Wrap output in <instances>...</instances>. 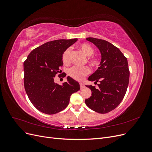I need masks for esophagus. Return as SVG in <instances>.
Returning a JSON list of instances; mask_svg holds the SVG:
<instances>
[{"instance_id":"obj_1","label":"esophagus","mask_w":152,"mask_h":152,"mask_svg":"<svg viewBox=\"0 0 152 152\" xmlns=\"http://www.w3.org/2000/svg\"><path fill=\"white\" fill-rule=\"evenodd\" d=\"M80 88H81V89H83L84 87H85V86H84V83H81V82L80 83Z\"/></svg>"}]
</instances>
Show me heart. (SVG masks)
<instances>
[{
    "label": "heart",
    "instance_id": "heart-1",
    "mask_svg": "<svg viewBox=\"0 0 152 152\" xmlns=\"http://www.w3.org/2000/svg\"><path fill=\"white\" fill-rule=\"evenodd\" d=\"M78 49L87 56V60H88L92 66L94 68L98 66L99 64V59L98 58L93 56L94 50L91 45L87 43H82L78 45ZM62 61L65 65H68V64L70 63V50L69 49H65L63 53ZM90 72L91 69L88 66H73L68 70V75L72 77V79L80 81L83 80L84 77L88 75Z\"/></svg>",
    "mask_w": 152,
    "mask_h": 152
}]
</instances>
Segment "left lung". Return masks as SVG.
I'll return each mask as SVG.
<instances>
[{"mask_svg":"<svg viewBox=\"0 0 152 152\" xmlns=\"http://www.w3.org/2000/svg\"><path fill=\"white\" fill-rule=\"evenodd\" d=\"M86 40L99 49L102 61L98 70L88 78L95 84L99 82L98 88L86 86L92 94L85 103L96 112L107 113L118 107L126 93L130 73L127 59L118 48L107 40L93 37Z\"/></svg>","mask_w":152,"mask_h":152,"instance_id":"1","label":"left lung"}]
</instances>
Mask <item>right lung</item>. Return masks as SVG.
<instances>
[{"mask_svg": "<svg viewBox=\"0 0 152 152\" xmlns=\"http://www.w3.org/2000/svg\"><path fill=\"white\" fill-rule=\"evenodd\" d=\"M77 40L48 42L32 50L24 61L25 89L31 103L40 112L53 115L62 111L68 106L71 94L80 90L79 84L70 77L61 86L54 82V77L61 71L63 53Z\"/></svg>", "mask_w": 152, "mask_h": 152, "instance_id": "right-lung-1", "label": "right lung"}]
</instances>
